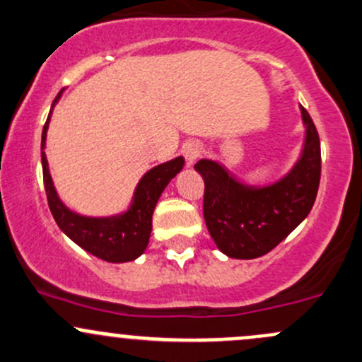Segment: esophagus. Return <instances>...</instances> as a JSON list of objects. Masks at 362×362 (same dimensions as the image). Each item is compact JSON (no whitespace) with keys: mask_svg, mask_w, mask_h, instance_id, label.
<instances>
[{"mask_svg":"<svg viewBox=\"0 0 362 362\" xmlns=\"http://www.w3.org/2000/svg\"><path fill=\"white\" fill-rule=\"evenodd\" d=\"M182 154L185 156V161H187V165L191 166L192 163L199 158L201 144L197 142V140H187V142L184 144V147H182Z\"/></svg>","mask_w":362,"mask_h":362,"instance_id":"34e87169","label":"esophagus"}]
</instances>
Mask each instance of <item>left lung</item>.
Listing matches in <instances>:
<instances>
[{
  "instance_id": "left-lung-1",
  "label": "left lung",
  "mask_w": 362,
  "mask_h": 362,
  "mask_svg": "<svg viewBox=\"0 0 362 362\" xmlns=\"http://www.w3.org/2000/svg\"><path fill=\"white\" fill-rule=\"evenodd\" d=\"M302 109L305 146L286 177L251 187L210 159L194 165L204 180L203 215L213 241L230 258L262 257L276 248L309 215L321 180V144L309 112Z\"/></svg>"
}]
</instances>
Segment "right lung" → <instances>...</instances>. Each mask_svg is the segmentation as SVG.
<instances>
[{"label":"right lung","instance_id":"add662e5","mask_svg":"<svg viewBox=\"0 0 362 362\" xmlns=\"http://www.w3.org/2000/svg\"><path fill=\"white\" fill-rule=\"evenodd\" d=\"M60 95L62 91L57 95L53 105L59 100ZM52 111L48 114V119L43 127V135H41V165H43V182L48 206H50L57 226L66 232V235H69L76 245L102 260L112 262V264L135 260L149 245L152 213H154L156 203L171 178L182 170L184 158L180 156V158L171 159V161L163 163V165L147 171L136 185L132 206L123 215L107 216V218L81 216L64 206V203L57 196L50 171H48L45 142H47V130Z\"/></svg>","mask_w":362,"mask_h":362}]
</instances>
